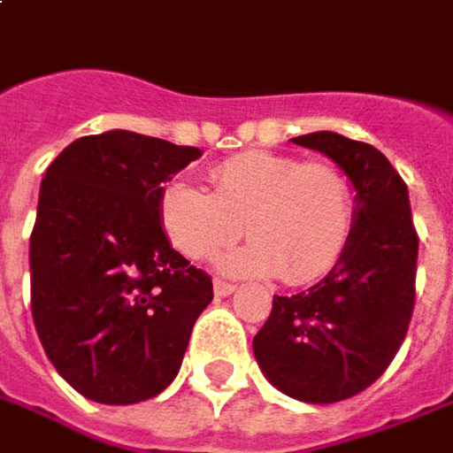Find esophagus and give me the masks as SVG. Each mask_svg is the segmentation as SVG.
<instances>
[{
    "label": "esophagus",
    "instance_id": "esophagus-1",
    "mask_svg": "<svg viewBox=\"0 0 453 453\" xmlns=\"http://www.w3.org/2000/svg\"><path fill=\"white\" fill-rule=\"evenodd\" d=\"M213 290L218 297H227V295H233V292H235V285H233V282H226V280H215Z\"/></svg>",
    "mask_w": 453,
    "mask_h": 453
}]
</instances>
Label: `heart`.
Wrapping results in <instances>:
<instances>
[{"instance_id":"b5f03b06","label":"heart","mask_w":453,"mask_h":453,"mask_svg":"<svg viewBox=\"0 0 453 453\" xmlns=\"http://www.w3.org/2000/svg\"><path fill=\"white\" fill-rule=\"evenodd\" d=\"M211 193L171 180L158 198L168 242L188 260H208L242 235L250 245L220 257L230 275H280L304 285L340 263L355 226V196L332 163L245 150L208 171Z\"/></svg>"}]
</instances>
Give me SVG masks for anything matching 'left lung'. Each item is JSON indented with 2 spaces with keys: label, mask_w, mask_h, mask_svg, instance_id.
Instances as JSON below:
<instances>
[{
  "label": "left lung",
  "mask_w": 453,
  "mask_h": 453,
  "mask_svg": "<svg viewBox=\"0 0 453 453\" xmlns=\"http://www.w3.org/2000/svg\"><path fill=\"white\" fill-rule=\"evenodd\" d=\"M292 143L342 168L355 188V226L327 278L290 297H273L252 352L282 395L332 404L380 380L404 342L417 300L419 238L407 183L384 153L332 131Z\"/></svg>",
  "instance_id": "obj_1"
}]
</instances>
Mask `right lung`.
Instances as JSON below:
<instances>
[{
    "label": "right lung",
    "mask_w": 453,
    "mask_h": 453,
    "mask_svg": "<svg viewBox=\"0 0 453 453\" xmlns=\"http://www.w3.org/2000/svg\"><path fill=\"white\" fill-rule=\"evenodd\" d=\"M201 149L106 131L46 168L29 242L32 317L46 357L79 395L136 404L175 380L213 280L171 248L163 183Z\"/></svg>",
    "instance_id": "1"
}]
</instances>
